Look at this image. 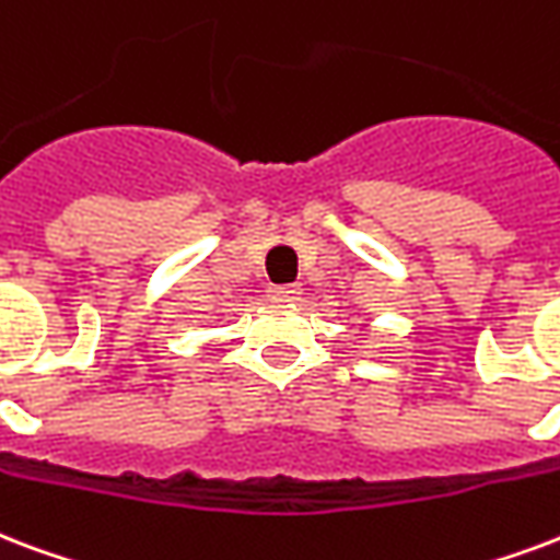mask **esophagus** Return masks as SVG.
<instances>
[{
    "mask_svg": "<svg viewBox=\"0 0 560 560\" xmlns=\"http://www.w3.org/2000/svg\"><path fill=\"white\" fill-rule=\"evenodd\" d=\"M267 293H270L272 302H296L302 290L296 284H279V288H270Z\"/></svg>",
    "mask_w": 560,
    "mask_h": 560,
    "instance_id": "34e87169",
    "label": "esophagus"
}]
</instances>
